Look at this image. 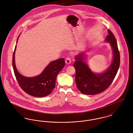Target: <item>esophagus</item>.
<instances>
[{
  "mask_svg": "<svg viewBox=\"0 0 133 133\" xmlns=\"http://www.w3.org/2000/svg\"><path fill=\"white\" fill-rule=\"evenodd\" d=\"M65 63L68 64H70L71 63V59L69 57H67L65 59Z\"/></svg>",
  "mask_w": 133,
  "mask_h": 133,
  "instance_id": "34e87169",
  "label": "esophagus"
}]
</instances>
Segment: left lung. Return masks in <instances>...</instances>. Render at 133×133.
Segmentation results:
<instances>
[{"label": "left lung", "mask_w": 133, "mask_h": 133, "mask_svg": "<svg viewBox=\"0 0 133 133\" xmlns=\"http://www.w3.org/2000/svg\"><path fill=\"white\" fill-rule=\"evenodd\" d=\"M106 41L111 43L114 58L108 69L102 74H94L83 60V54L75 57L74 66L76 70V86L81 93L85 95H95L104 91L112 84L120 66V57L117 42L113 33L108 29Z\"/></svg>", "instance_id": "1"}]
</instances>
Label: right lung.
Segmentation results:
<instances>
[{
  "mask_svg": "<svg viewBox=\"0 0 133 133\" xmlns=\"http://www.w3.org/2000/svg\"><path fill=\"white\" fill-rule=\"evenodd\" d=\"M16 48V45L13 52L12 64L20 87L26 93L32 96L42 97L49 95L55 88L57 75L64 66V58L50 63L40 75L34 77H26L19 74L16 69L14 59Z\"/></svg>",
  "mask_w": 133,
  "mask_h": 133,
  "instance_id": "right-lung-1",
  "label": "right lung"
}]
</instances>
